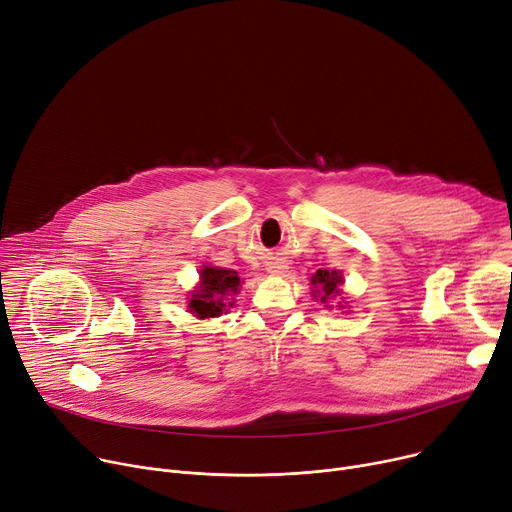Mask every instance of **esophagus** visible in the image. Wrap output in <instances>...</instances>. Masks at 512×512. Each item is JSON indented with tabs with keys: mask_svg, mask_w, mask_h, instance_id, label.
<instances>
[{
	"mask_svg": "<svg viewBox=\"0 0 512 512\" xmlns=\"http://www.w3.org/2000/svg\"><path fill=\"white\" fill-rule=\"evenodd\" d=\"M285 270H287V264H285V262H279V260H277V262H270V264H268V272H270V274H283Z\"/></svg>",
	"mask_w": 512,
	"mask_h": 512,
	"instance_id": "esophagus-1",
	"label": "esophagus"
}]
</instances>
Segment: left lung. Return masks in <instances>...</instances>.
Returning a JSON list of instances; mask_svg holds the SVG:
<instances>
[{
	"instance_id": "obj_1",
	"label": "left lung",
	"mask_w": 512,
	"mask_h": 512,
	"mask_svg": "<svg viewBox=\"0 0 512 512\" xmlns=\"http://www.w3.org/2000/svg\"><path fill=\"white\" fill-rule=\"evenodd\" d=\"M342 283H344V277L342 272L338 270H324L320 268L316 274L311 277V285H313V297L320 299L322 303H326L330 297H336V295H342ZM342 307V305H340Z\"/></svg>"
}]
</instances>
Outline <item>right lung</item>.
Instances as JSON below:
<instances>
[{
	"mask_svg": "<svg viewBox=\"0 0 512 512\" xmlns=\"http://www.w3.org/2000/svg\"><path fill=\"white\" fill-rule=\"evenodd\" d=\"M201 283L194 287L188 311L196 318H219L221 313H227V307L233 305L231 295H235L242 287L238 272L229 268L203 266L201 268Z\"/></svg>",
	"mask_w": 512,
	"mask_h": 512,
	"instance_id": "right-lung-1",
	"label": "right lung"
}]
</instances>
